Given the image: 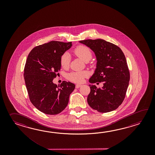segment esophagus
<instances>
[{
	"mask_svg": "<svg viewBox=\"0 0 155 155\" xmlns=\"http://www.w3.org/2000/svg\"><path fill=\"white\" fill-rule=\"evenodd\" d=\"M82 86V85L81 84H76V89H78L80 87H81Z\"/></svg>",
	"mask_w": 155,
	"mask_h": 155,
	"instance_id": "obj_1",
	"label": "esophagus"
}]
</instances>
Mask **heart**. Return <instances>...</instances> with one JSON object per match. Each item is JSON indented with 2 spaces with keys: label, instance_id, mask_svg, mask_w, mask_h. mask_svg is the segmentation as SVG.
<instances>
[{
  "label": "heart",
  "instance_id": "heart-1",
  "mask_svg": "<svg viewBox=\"0 0 155 155\" xmlns=\"http://www.w3.org/2000/svg\"><path fill=\"white\" fill-rule=\"evenodd\" d=\"M75 55L79 57L82 61H89L92 58V51L87 46L79 45L74 50ZM70 56L68 53H64L60 58V65L64 68L69 66ZM88 75L85 71H75L71 73L68 75L69 79L74 82H81L84 81V78Z\"/></svg>",
  "mask_w": 155,
  "mask_h": 155
}]
</instances>
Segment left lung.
Returning <instances> with one entry per match:
<instances>
[{
	"instance_id": "1",
	"label": "left lung",
	"mask_w": 155,
	"mask_h": 155,
	"mask_svg": "<svg viewBox=\"0 0 155 155\" xmlns=\"http://www.w3.org/2000/svg\"><path fill=\"white\" fill-rule=\"evenodd\" d=\"M79 43L90 48L95 53L96 66L89 79L90 83L104 82L102 88L89 85V106L100 112L115 110L122 104L129 86L130 72L121 49L105 40H84Z\"/></svg>"
}]
</instances>
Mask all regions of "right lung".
<instances>
[{"instance_id": "obj_1", "label": "right lung", "mask_w": 155, "mask_h": 155, "mask_svg": "<svg viewBox=\"0 0 155 155\" xmlns=\"http://www.w3.org/2000/svg\"><path fill=\"white\" fill-rule=\"evenodd\" d=\"M72 45V42L51 41L33 48L27 58L24 78L30 100L45 114L56 115L65 109L75 87L70 82H53L61 69V56Z\"/></svg>"}]
</instances>
